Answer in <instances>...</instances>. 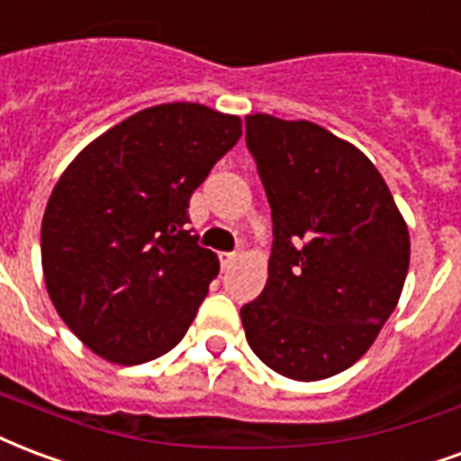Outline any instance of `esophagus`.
Returning a JSON list of instances; mask_svg holds the SVG:
<instances>
[{
    "mask_svg": "<svg viewBox=\"0 0 461 461\" xmlns=\"http://www.w3.org/2000/svg\"><path fill=\"white\" fill-rule=\"evenodd\" d=\"M220 264H221V271H227L231 266L237 264V254H220Z\"/></svg>",
    "mask_w": 461,
    "mask_h": 461,
    "instance_id": "esophagus-1",
    "label": "esophagus"
}]
</instances>
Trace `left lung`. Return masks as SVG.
Here are the masks:
<instances>
[{
  "instance_id": "left-lung-1",
  "label": "left lung",
  "mask_w": 461,
  "mask_h": 461,
  "mask_svg": "<svg viewBox=\"0 0 461 461\" xmlns=\"http://www.w3.org/2000/svg\"><path fill=\"white\" fill-rule=\"evenodd\" d=\"M247 146L274 217L266 288L241 308L249 347L293 381L349 369L398 305L408 224L376 166L305 119L249 114Z\"/></svg>"
}]
</instances>
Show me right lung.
I'll return each instance as SVG.
<instances>
[{"label":"right lung","mask_w":461,"mask_h":461,"mask_svg":"<svg viewBox=\"0 0 461 461\" xmlns=\"http://www.w3.org/2000/svg\"><path fill=\"white\" fill-rule=\"evenodd\" d=\"M241 119L195 102L141 109L75 156L41 221L43 281L80 342L131 366L185 337L220 258L185 230Z\"/></svg>","instance_id":"1"}]
</instances>
